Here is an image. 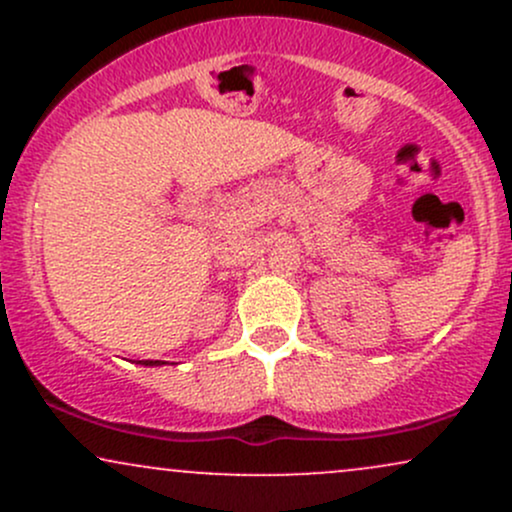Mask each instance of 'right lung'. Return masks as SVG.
Segmentation results:
<instances>
[{"instance_id":"1","label":"right lung","mask_w":512,"mask_h":512,"mask_svg":"<svg viewBox=\"0 0 512 512\" xmlns=\"http://www.w3.org/2000/svg\"><path fill=\"white\" fill-rule=\"evenodd\" d=\"M142 363H144V366H158L161 361H142Z\"/></svg>"}]
</instances>
